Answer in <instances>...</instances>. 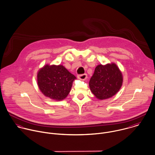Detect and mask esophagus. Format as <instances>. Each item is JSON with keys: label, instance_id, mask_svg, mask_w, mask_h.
<instances>
[{"label": "esophagus", "instance_id": "34e87169", "mask_svg": "<svg viewBox=\"0 0 155 155\" xmlns=\"http://www.w3.org/2000/svg\"><path fill=\"white\" fill-rule=\"evenodd\" d=\"M77 78H78L79 80H86V79L87 78V74H82V75H78Z\"/></svg>", "mask_w": 155, "mask_h": 155}]
</instances>
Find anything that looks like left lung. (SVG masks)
I'll use <instances>...</instances> for the list:
<instances>
[{"instance_id":"8db88e82","label":"left lung","mask_w":155,"mask_h":155,"mask_svg":"<svg viewBox=\"0 0 155 155\" xmlns=\"http://www.w3.org/2000/svg\"><path fill=\"white\" fill-rule=\"evenodd\" d=\"M123 77L121 71L114 63L99 64L89 81L91 92L99 100H105L114 96L122 86Z\"/></svg>"}]
</instances>
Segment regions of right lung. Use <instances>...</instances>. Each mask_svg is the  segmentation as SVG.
<instances>
[{"label":"right lung","instance_id":"obj_1","mask_svg":"<svg viewBox=\"0 0 155 155\" xmlns=\"http://www.w3.org/2000/svg\"><path fill=\"white\" fill-rule=\"evenodd\" d=\"M37 84L41 93L51 99L61 101L69 94L77 78L63 65L46 64L37 72Z\"/></svg>","mask_w":155,"mask_h":155}]
</instances>
